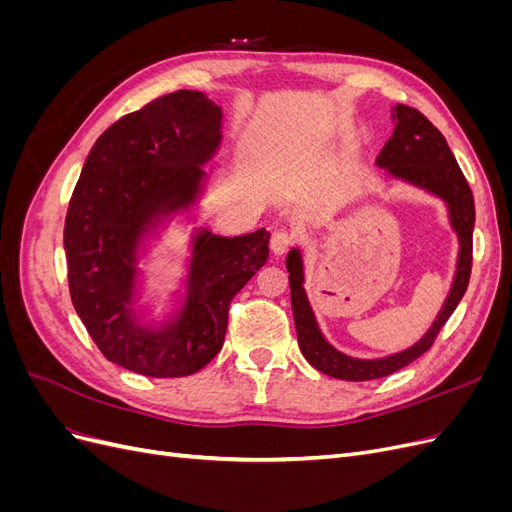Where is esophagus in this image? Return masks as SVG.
Instances as JSON below:
<instances>
[{"instance_id": "34e87169", "label": "esophagus", "mask_w": 512, "mask_h": 512, "mask_svg": "<svg viewBox=\"0 0 512 512\" xmlns=\"http://www.w3.org/2000/svg\"><path fill=\"white\" fill-rule=\"evenodd\" d=\"M292 243H294V237L290 235L288 230H277L275 235L271 237V252L280 256V254H284L288 250Z\"/></svg>"}]
</instances>
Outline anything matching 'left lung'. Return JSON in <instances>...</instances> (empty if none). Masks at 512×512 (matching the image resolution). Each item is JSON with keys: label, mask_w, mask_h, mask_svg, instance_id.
<instances>
[{"label": "left lung", "mask_w": 512, "mask_h": 512, "mask_svg": "<svg viewBox=\"0 0 512 512\" xmlns=\"http://www.w3.org/2000/svg\"><path fill=\"white\" fill-rule=\"evenodd\" d=\"M393 121V136L382 147L376 164L384 168L393 179H401L418 190L438 196L446 205L448 222H451V228L455 230L459 241L457 269L451 290H448L444 305L438 312V318L433 320L429 331L414 346L382 356V359H356V356L333 348L327 342V337L322 335L303 286V254L299 247H292L286 256V269L290 273V301L299 348L309 365L337 380H376L391 376L401 367L416 361L418 356L425 354L431 344L436 342L440 329L455 312V307L459 305L463 294H466L470 282L474 230V198L470 185L466 177H463L451 147L446 145V138L423 113H418L416 108H410L406 104H397L393 108Z\"/></svg>", "instance_id": "left-lung-1"}]
</instances>
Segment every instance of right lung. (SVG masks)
<instances>
[{
	"instance_id": "add662e5",
	"label": "right lung",
	"mask_w": 512,
	"mask_h": 512,
	"mask_svg": "<svg viewBox=\"0 0 512 512\" xmlns=\"http://www.w3.org/2000/svg\"><path fill=\"white\" fill-rule=\"evenodd\" d=\"M222 143V108L181 89L115 121L91 147L72 192L64 250L76 314L111 363L181 378L222 350L228 307L269 258V232L222 237L198 228L177 307L162 322L138 307V260L205 190Z\"/></svg>"
}]
</instances>
